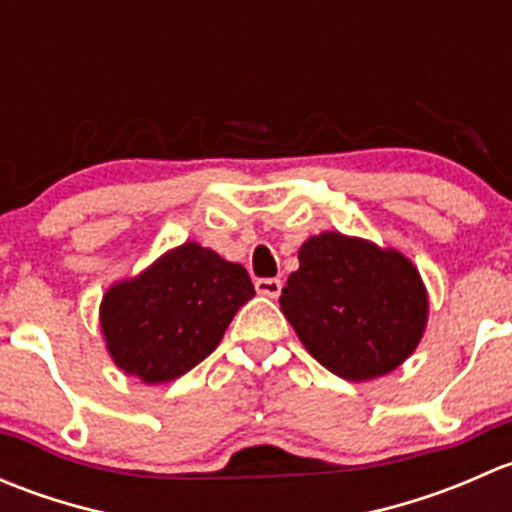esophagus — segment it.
Instances as JSON below:
<instances>
[{
    "mask_svg": "<svg viewBox=\"0 0 512 512\" xmlns=\"http://www.w3.org/2000/svg\"><path fill=\"white\" fill-rule=\"evenodd\" d=\"M255 289L257 294H265V297H280L282 292V280H277V277H260V280L255 282Z\"/></svg>",
    "mask_w": 512,
    "mask_h": 512,
    "instance_id": "esophagus-1",
    "label": "esophagus"
}]
</instances>
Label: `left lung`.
Here are the masks:
<instances>
[{
    "mask_svg": "<svg viewBox=\"0 0 512 512\" xmlns=\"http://www.w3.org/2000/svg\"><path fill=\"white\" fill-rule=\"evenodd\" d=\"M280 307L322 366L369 381L404 364L426 329L421 275L401 252L361 237L322 232L299 247Z\"/></svg>",
    "mask_w": 512,
    "mask_h": 512,
    "instance_id": "8db88e82",
    "label": "left lung"
}]
</instances>
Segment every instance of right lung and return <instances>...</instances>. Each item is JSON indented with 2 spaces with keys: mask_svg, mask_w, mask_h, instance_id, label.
<instances>
[{
  "mask_svg": "<svg viewBox=\"0 0 512 512\" xmlns=\"http://www.w3.org/2000/svg\"><path fill=\"white\" fill-rule=\"evenodd\" d=\"M252 297L245 267L185 242L103 294L101 332L126 374L165 384L213 352L237 309Z\"/></svg>",
  "mask_w": 512,
  "mask_h": 512,
  "instance_id": "1",
  "label": "right lung"
}]
</instances>
